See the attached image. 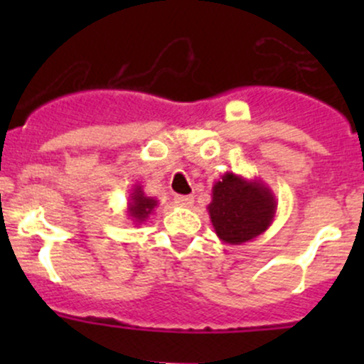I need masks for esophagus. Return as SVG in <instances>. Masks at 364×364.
Listing matches in <instances>:
<instances>
[{"mask_svg": "<svg viewBox=\"0 0 364 364\" xmlns=\"http://www.w3.org/2000/svg\"><path fill=\"white\" fill-rule=\"evenodd\" d=\"M174 203L181 208H190L193 204V197L192 196H176Z\"/></svg>", "mask_w": 364, "mask_h": 364, "instance_id": "obj_1", "label": "esophagus"}]
</instances>
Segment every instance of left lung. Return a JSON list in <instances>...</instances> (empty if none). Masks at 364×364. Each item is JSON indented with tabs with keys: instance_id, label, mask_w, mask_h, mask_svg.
Listing matches in <instances>:
<instances>
[{
	"instance_id": "obj_1",
	"label": "left lung",
	"mask_w": 364,
	"mask_h": 364,
	"mask_svg": "<svg viewBox=\"0 0 364 364\" xmlns=\"http://www.w3.org/2000/svg\"><path fill=\"white\" fill-rule=\"evenodd\" d=\"M277 208L278 200L266 183L225 172L213 185L208 213L220 241L243 245L269 229Z\"/></svg>"
}]
</instances>
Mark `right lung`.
I'll return each mask as SVG.
<instances>
[{"label": "right lung", "mask_w": 364, "mask_h": 364, "mask_svg": "<svg viewBox=\"0 0 364 364\" xmlns=\"http://www.w3.org/2000/svg\"><path fill=\"white\" fill-rule=\"evenodd\" d=\"M156 208H159V200H156L155 197L146 196L142 186L139 185V183H135L134 188H132L130 192V197H128V218H130L135 225H142V223L153 215V211H155Z\"/></svg>", "instance_id": "add662e5"}]
</instances>
